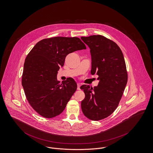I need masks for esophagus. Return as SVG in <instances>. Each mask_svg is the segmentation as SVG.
I'll list each match as a JSON object with an SVG mask.
<instances>
[{
    "label": "esophagus",
    "instance_id": "esophagus-1",
    "mask_svg": "<svg viewBox=\"0 0 153 153\" xmlns=\"http://www.w3.org/2000/svg\"><path fill=\"white\" fill-rule=\"evenodd\" d=\"M80 87H81V84L80 83H78L77 84V89L78 90H80Z\"/></svg>",
    "mask_w": 153,
    "mask_h": 153
}]
</instances>
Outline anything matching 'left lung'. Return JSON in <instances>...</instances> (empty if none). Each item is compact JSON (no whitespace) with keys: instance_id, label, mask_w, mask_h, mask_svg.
Returning a JSON list of instances; mask_svg holds the SVG:
<instances>
[{"instance_id":"1","label":"left lung","mask_w":153,"mask_h":153,"mask_svg":"<svg viewBox=\"0 0 153 153\" xmlns=\"http://www.w3.org/2000/svg\"><path fill=\"white\" fill-rule=\"evenodd\" d=\"M91 49V74L98 75L97 87L81 86L85 94L81 102L83 114L92 121L110 116L118 106L128 81L123 55L118 45L100 35L81 37Z\"/></svg>"}]
</instances>
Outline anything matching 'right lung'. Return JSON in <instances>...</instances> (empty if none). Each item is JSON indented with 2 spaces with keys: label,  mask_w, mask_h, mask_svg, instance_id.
Masks as SVG:
<instances>
[{
  "label": "right lung",
  "mask_w": 153,
  "mask_h": 153,
  "mask_svg": "<svg viewBox=\"0 0 153 153\" xmlns=\"http://www.w3.org/2000/svg\"><path fill=\"white\" fill-rule=\"evenodd\" d=\"M86 49L78 38L57 36L38 42L28 54L21 83L29 104L41 116L51 118L64 110L77 84L72 78L60 83L57 71L69 53Z\"/></svg>",
  "instance_id": "obj_1"
}]
</instances>
